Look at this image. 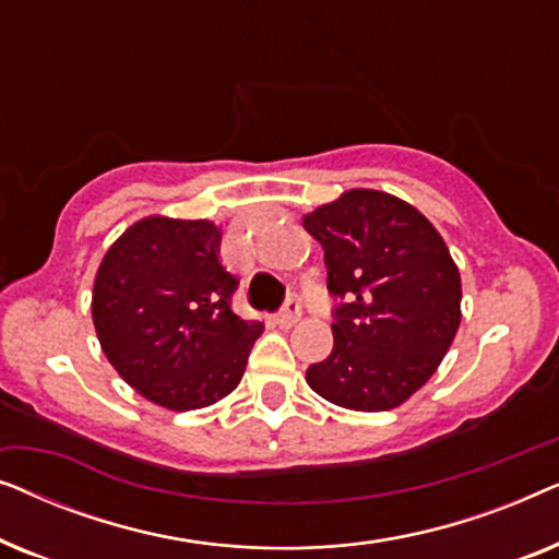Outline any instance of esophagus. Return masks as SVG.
Here are the masks:
<instances>
[{"instance_id": "obj_1", "label": "esophagus", "mask_w": 559, "mask_h": 559, "mask_svg": "<svg viewBox=\"0 0 559 559\" xmlns=\"http://www.w3.org/2000/svg\"><path fill=\"white\" fill-rule=\"evenodd\" d=\"M300 318H302V308H300V302L293 300V297H289V300L285 302V308L277 312L280 328H293Z\"/></svg>"}]
</instances>
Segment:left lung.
Segmentation results:
<instances>
[{"label":"left lung","mask_w":559,"mask_h":559,"mask_svg":"<svg viewBox=\"0 0 559 559\" xmlns=\"http://www.w3.org/2000/svg\"><path fill=\"white\" fill-rule=\"evenodd\" d=\"M302 226L325 249L328 289L341 297L333 350L310 389L338 407L384 412L438 371L461 325V272L430 221L402 198L354 188Z\"/></svg>","instance_id":"left-lung-1"}]
</instances>
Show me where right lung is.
Returning <instances> with one entry per match:
<instances>
[{"mask_svg": "<svg viewBox=\"0 0 559 559\" xmlns=\"http://www.w3.org/2000/svg\"><path fill=\"white\" fill-rule=\"evenodd\" d=\"M213 221L147 216L98 266L91 316L106 358L144 400L190 412L239 386L259 320L231 310L239 280L218 259Z\"/></svg>", "mask_w": 559, "mask_h": 559, "instance_id": "1", "label": "right lung"}]
</instances>
